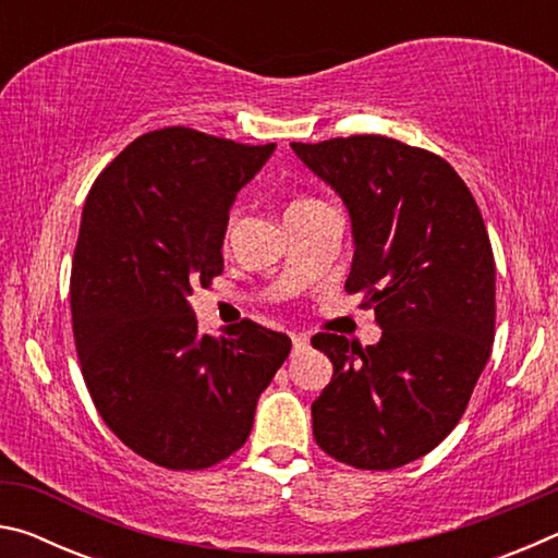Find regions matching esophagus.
Here are the masks:
<instances>
[{
    "mask_svg": "<svg viewBox=\"0 0 558 558\" xmlns=\"http://www.w3.org/2000/svg\"><path fill=\"white\" fill-rule=\"evenodd\" d=\"M307 347H310V337L307 335H302V332L292 335V349H295V352H305Z\"/></svg>",
    "mask_w": 558,
    "mask_h": 558,
    "instance_id": "obj_1",
    "label": "esophagus"
}]
</instances>
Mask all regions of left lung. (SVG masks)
Listing matches in <instances>:
<instances>
[{"label":"left lung","mask_w":558,"mask_h":558,"mask_svg":"<svg viewBox=\"0 0 558 558\" xmlns=\"http://www.w3.org/2000/svg\"><path fill=\"white\" fill-rule=\"evenodd\" d=\"M344 202L354 258L381 339L362 349L319 332L335 366L313 403L327 456L393 470L426 456L465 413L495 339V258L470 189L446 159L381 135L292 143Z\"/></svg>","instance_id":"1"}]
</instances>
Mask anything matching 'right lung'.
Returning a JSON list of instances; mask_svg holds the SVG:
<instances>
[{
    "label": "right lung",
    "mask_w": 558,
    "mask_h": 558,
    "mask_svg": "<svg viewBox=\"0 0 558 558\" xmlns=\"http://www.w3.org/2000/svg\"><path fill=\"white\" fill-rule=\"evenodd\" d=\"M276 145L189 128L147 132L90 186L71 268L83 379L130 450L167 470L211 468L239 450L290 337L251 319L199 332L189 295L223 272L235 194Z\"/></svg>",
    "instance_id": "1"
}]
</instances>
